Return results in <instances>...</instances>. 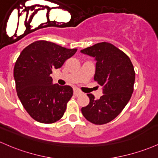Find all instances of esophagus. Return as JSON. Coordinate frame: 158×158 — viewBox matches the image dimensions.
Here are the masks:
<instances>
[{
    "mask_svg": "<svg viewBox=\"0 0 158 158\" xmlns=\"http://www.w3.org/2000/svg\"><path fill=\"white\" fill-rule=\"evenodd\" d=\"M81 94H82V92L80 91V90H79L76 88H73V94L75 95V96H79V95H80Z\"/></svg>",
    "mask_w": 158,
    "mask_h": 158,
    "instance_id": "34e87169",
    "label": "esophagus"
}]
</instances>
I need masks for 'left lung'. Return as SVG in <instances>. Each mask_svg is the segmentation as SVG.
<instances>
[{"label": "left lung", "mask_w": 158, "mask_h": 158, "mask_svg": "<svg viewBox=\"0 0 158 158\" xmlns=\"http://www.w3.org/2000/svg\"><path fill=\"white\" fill-rule=\"evenodd\" d=\"M80 52L95 58L94 79L103 87V94L98 100L92 94H88L90 102L82 107V113L93 124H106L121 113L131 98L135 82L132 62L125 53L106 42Z\"/></svg>", "instance_id": "left-lung-1"}]
</instances>
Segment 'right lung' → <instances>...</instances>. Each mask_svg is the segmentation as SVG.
<instances>
[{
  "label": "right lung",
  "instance_id": "add662e5",
  "mask_svg": "<svg viewBox=\"0 0 158 158\" xmlns=\"http://www.w3.org/2000/svg\"><path fill=\"white\" fill-rule=\"evenodd\" d=\"M76 51L39 40L20 53L13 71L17 94L27 113L38 122L52 124L64 115L73 88L53 84L50 75Z\"/></svg>",
  "mask_w": 158,
  "mask_h": 158
}]
</instances>
